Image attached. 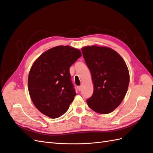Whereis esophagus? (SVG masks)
Wrapping results in <instances>:
<instances>
[{
	"label": "esophagus",
	"instance_id": "1",
	"mask_svg": "<svg viewBox=\"0 0 153 153\" xmlns=\"http://www.w3.org/2000/svg\"><path fill=\"white\" fill-rule=\"evenodd\" d=\"M81 88H82V87H81V86H78V87H77V89H78V91H81Z\"/></svg>",
	"mask_w": 153,
	"mask_h": 153
}]
</instances>
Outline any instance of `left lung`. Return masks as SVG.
<instances>
[{
    "mask_svg": "<svg viewBox=\"0 0 153 153\" xmlns=\"http://www.w3.org/2000/svg\"><path fill=\"white\" fill-rule=\"evenodd\" d=\"M81 50L94 85L87 105L96 112L108 114L125 97L130 81L128 69L121 56L109 48L92 45Z\"/></svg>",
    "mask_w": 153,
    "mask_h": 153,
    "instance_id": "obj_1",
    "label": "left lung"
}]
</instances>
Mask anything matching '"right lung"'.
Returning a JSON list of instances; mask_svg holds the SVG:
<instances>
[{"instance_id":"obj_1","label":"right lung","mask_w":153,"mask_h":153,"mask_svg":"<svg viewBox=\"0 0 153 153\" xmlns=\"http://www.w3.org/2000/svg\"><path fill=\"white\" fill-rule=\"evenodd\" d=\"M81 56L79 49L59 45L42 53L32 66L28 92L33 104L44 115L55 119L68 109L76 94L70 68Z\"/></svg>"}]
</instances>
